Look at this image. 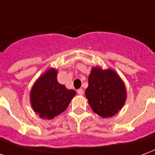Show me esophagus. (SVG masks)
<instances>
[{
  "label": "esophagus",
  "instance_id": "esophagus-1",
  "mask_svg": "<svg viewBox=\"0 0 155 155\" xmlns=\"http://www.w3.org/2000/svg\"><path fill=\"white\" fill-rule=\"evenodd\" d=\"M78 93L79 95H82L83 94V90H82V88H80L78 90Z\"/></svg>",
  "mask_w": 155,
  "mask_h": 155
}]
</instances>
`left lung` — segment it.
Here are the masks:
<instances>
[{
  "mask_svg": "<svg viewBox=\"0 0 155 155\" xmlns=\"http://www.w3.org/2000/svg\"><path fill=\"white\" fill-rule=\"evenodd\" d=\"M85 94L92 110L103 118L118 113L126 100V89L119 75L99 67L91 68Z\"/></svg>",
  "mask_w": 155,
  "mask_h": 155,
  "instance_id": "left-lung-1",
  "label": "left lung"
}]
</instances>
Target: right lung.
<instances>
[{"instance_id":"1","label":"right lung","mask_w":155,"mask_h":155,"mask_svg":"<svg viewBox=\"0 0 155 155\" xmlns=\"http://www.w3.org/2000/svg\"><path fill=\"white\" fill-rule=\"evenodd\" d=\"M57 70L50 68L39 78L30 91V103L41 118L51 120L66 110L76 95L58 82Z\"/></svg>"}]
</instances>
